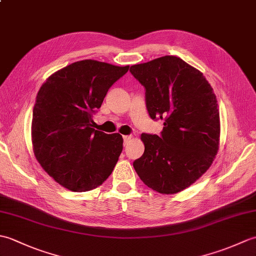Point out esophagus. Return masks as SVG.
Returning a JSON list of instances; mask_svg holds the SVG:
<instances>
[{"label":"esophagus","mask_w":256,"mask_h":256,"mask_svg":"<svg viewBox=\"0 0 256 256\" xmlns=\"http://www.w3.org/2000/svg\"><path fill=\"white\" fill-rule=\"evenodd\" d=\"M132 135H123V140H124V145H126L130 140H132Z\"/></svg>","instance_id":"esophagus-1"}]
</instances>
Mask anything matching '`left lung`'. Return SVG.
Masks as SVG:
<instances>
[{
    "label": "left lung",
    "mask_w": 256,
    "mask_h": 256,
    "mask_svg": "<svg viewBox=\"0 0 256 256\" xmlns=\"http://www.w3.org/2000/svg\"><path fill=\"white\" fill-rule=\"evenodd\" d=\"M145 88L150 118L164 120L160 135L143 133L144 154L133 162L142 182L155 192H182L208 170L218 153L220 116L214 89L202 72L176 56L134 64Z\"/></svg>",
    "instance_id": "obj_1"
}]
</instances>
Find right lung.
Instances as JSON below:
<instances>
[{
  "label": "right lung",
  "mask_w": 256,
  "mask_h": 256,
  "mask_svg": "<svg viewBox=\"0 0 256 256\" xmlns=\"http://www.w3.org/2000/svg\"><path fill=\"white\" fill-rule=\"evenodd\" d=\"M128 68L86 59L52 74L38 91L32 150L44 170L62 187L88 192L111 175L123 150L122 135L96 131L92 116Z\"/></svg>",
  "instance_id": "1"
}]
</instances>
